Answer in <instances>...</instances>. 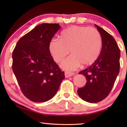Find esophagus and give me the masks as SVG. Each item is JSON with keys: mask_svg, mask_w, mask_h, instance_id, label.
Listing matches in <instances>:
<instances>
[{"mask_svg": "<svg viewBox=\"0 0 127 127\" xmlns=\"http://www.w3.org/2000/svg\"><path fill=\"white\" fill-rule=\"evenodd\" d=\"M74 74V73H70V72H65V78H68V77L73 76Z\"/></svg>", "mask_w": 127, "mask_h": 127, "instance_id": "esophagus-1", "label": "esophagus"}]
</instances>
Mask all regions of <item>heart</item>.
I'll return each instance as SVG.
<instances>
[{"label":"heart","instance_id":"heart-1","mask_svg":"<svg viewBox=\"0 0 127 127\" xmlns=\"http://www.w3.org/2000/svg\"><path fill=\"white\" fill-rule=\"evenodd\" d=\"M102 40L100 33L93 27L74 26L62 32L61 39L54 38L49 44V50L54 61L59 63L70 51L72 55L62 62L61 67L71 71L80 66L89 65L95 62L100 53Z\"/></svg>","mask_w":127,"mask_h":127}]
</instances>
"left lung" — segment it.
I'll use <instances>...</instances> for the list:
<instances>
[{
    "mask_svg": "<svg viewBox=\"0 0 127 127\" xmlns=\"http://www.w3.org/2000/svg\"><path fill=\"white\" fill-rule=\"evenodd\" d=\"M95 26L101 36V50L92 65L79 73L87 82L84 87L77 90L82 99L91 103L100 102L108 96L120 68V51L114 38L101 27Z\"/></svg>",
    "mask_w": 127,
    "mask_h": 127,
    "instance_id": "1",
    "label": "left lung"
}]
</instances>
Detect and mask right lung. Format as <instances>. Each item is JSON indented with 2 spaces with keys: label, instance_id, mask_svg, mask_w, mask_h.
<instances>
[{
  "label": "right lung",
  "instance_id": "add662e5",
  "mask_svg": "<svg viewBox=\"0 0 127 127\" xmlns=\"http://www.w3.org/2000/svg\"><path fill=\"white\" fill-rule=\"evenodd\" d=\"M61 27L57 23L37 26L18 40L13 51V71L22 93L32 101L51 99L65 78L49 50Z\"/></svg>",
  "mask_w": 127,
  "mask_h": 127
}]
</instances>
